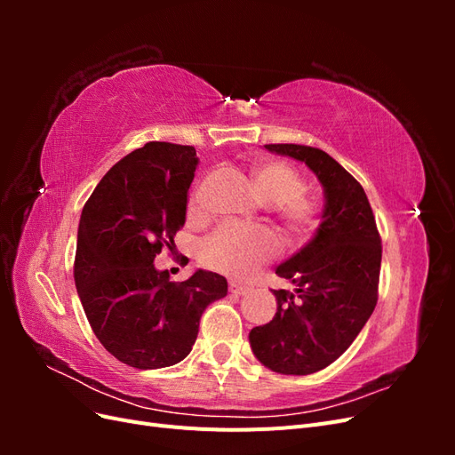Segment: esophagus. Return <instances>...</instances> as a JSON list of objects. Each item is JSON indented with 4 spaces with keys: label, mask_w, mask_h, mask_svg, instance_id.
I'll use <instances>...</instances> for the list:
<instances>
[{
    "label": "esophagus",
    "mask_w": 455,
    "mask_h": 455,
    "mask_svg": "<svg viewBox=\"0 0 455 455\" xmlns=\"http://www.w3.org/2000/svg\"><path fill=\"white\" fill-rule=\"evenodd\" d=\"M229 292L231 294H237V296H243L249 292V286L239 283V281H229Z\"/></svg>",
    "instance_id": "34e87169"
}]
</instances>
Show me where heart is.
I'll list each match as a JSON object with an SVG mask.
<instances>
[{
  "mask_svg": "<svg viewBox=\"0 0 455 455\" xmlns=\"http://www.w3.org/2000/svg\"><path fill=\"white\" fill-rule=\"evenodd\" d=\"M258 196L273 204L275 220L291 244H304L321 222V209L316 201L304 196L306 182L284 163L271 161L258 164L252 172ZM204 182L197 184L191 194V211L203 206ZM279 252V239L266 228L222 226L201 246L204 264L231 275L249 277L259 266L267 264Z\"/></svg>",
  "mask_w": 455,
  "mask_h": 455,
  "instance_id": "b5f03b06",
  "label": "heart"
}]
</instances>
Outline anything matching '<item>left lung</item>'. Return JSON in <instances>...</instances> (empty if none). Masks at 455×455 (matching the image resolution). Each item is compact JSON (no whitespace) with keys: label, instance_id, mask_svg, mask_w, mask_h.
I'll use <instances>...</instances> for the list:
<instances>
[{"label":"left lung","instance_id":"left-lung-1","mask_svg":"<svg viewBox=\"0 0 455 455\" xmlns=\"http://www.w3.org/2000/svg\"><path fill=\"white\" fill-rule=\"evenodd\" d=\"M266 149L306 163L326 201L313 239L275 269L294 292L273 291L277 313L252 328L249 339L269 370L307 376L346 353L374 311L381 237L363 186L326 151L299 144H266Z\"/></svg>","mask_w":455,"mask_h":455}]
</instances>
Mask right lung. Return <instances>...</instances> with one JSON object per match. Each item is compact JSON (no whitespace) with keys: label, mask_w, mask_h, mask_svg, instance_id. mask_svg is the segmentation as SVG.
Segmentation results:
<instances>
[{"label":"right lung","mask_w":455,"mask_h":455,"mask_svg":"<svg viewBox=\"0 0 455 455\" xmlns=\"http://www.w3.org/2000/svg\"><path fill=\"white\" fill-rule=\"evenodd\" d=\"M197 163L194 146L148 142L104 174L81 212L74 261L81 306L106 351L132 368L184 361L203 311L228 294L218 273L197 269L172 283L154 266L163 249L176 251Z\"/></svg>","instance_id":"obj_1"}]
</instances>
